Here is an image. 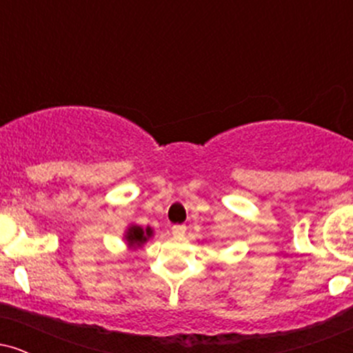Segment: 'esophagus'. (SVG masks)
<instances>
[{
	"label": "esophagus",
	"instance_id": "esophagus-1",
	"mask_svg": "<svg viewBox=\"0 0 353 353\" xmlns=\"http://www.w3.org/2000/svg\"><path fill=\"white\" fill-rule=\"evenodd\" d=\"M185 232V225H172V234L174 236H184Z\"/></svg>",
	"mask_w": 353,
	"mask_h": 353
}]
</instances>
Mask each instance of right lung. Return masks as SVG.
Wrapping results in <instances>:
<instances>
[{
    "label": "right lung",
    "mask_w": 353,
    "mask_h": 353,
    "mask_svg": "<svg viewBox=\"0 0 353 353\" xmlns=\"http://www.w3.org/2000/svg\"><path fill=\"white\" fill-rule=\"evenodd\" d=\"M151 234H152V230L149 228L143 230L141 228H137V225H134V228H131L128 230V237L125 239H128L129 244L131 245H141L143 242H145V239L151 237Z\"/></svg>",
    "instance_id": "add662e5"
}]
</instances>
